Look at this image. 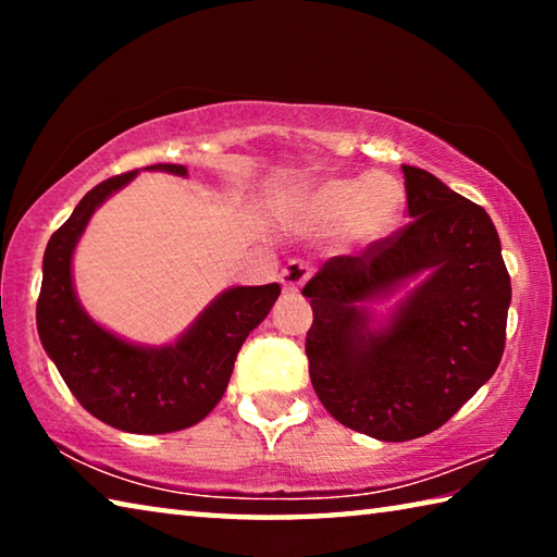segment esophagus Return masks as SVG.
<instances>
[{
  "mask_svg": "<svg viewBox=\"0 0 557 557\" xmlns=\"http://www.w3.org/2000/svg\"><path fill=\"white\" fill-rule=\"evenodd\" d=\"M312 272H314V268L309 265L307 260H289L280 272V282L287 292H297L309 277H312Z\"/></svg>",
  "mask_w": 557,
  "mask_h": 557,
  "instance_id": "1",
  "label": "esophagus"
}]
</instances>
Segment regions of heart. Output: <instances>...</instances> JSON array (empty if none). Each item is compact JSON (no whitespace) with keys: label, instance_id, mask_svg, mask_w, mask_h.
Segmentation results:
<instances>
[{"label":"heart","instance_id":"b5f03b06","mask_svg":"<svg viewBox=\"0 0 557 557\" xmlns=\"http://www.w3.org/2000/svg\"><path fill=\"white\" fill-rule=\"evenodd\" d=\"M405 191L388 174L329 178L299 196L295 211L319 228H346L356 243H375L398 225Z\"/></svg>","mask_w":557,"mask_h":557}]
</instances>
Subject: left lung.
Wrapping results in <instances>:
<instances>
[{"mask_svg":"<svg viewBox=\"0 0 557 557\" xmlns=\"http://www.w3.org/2000/svg\"><path fill=\"white\" fill-rule=\"evenodd\" d=\"M403 174L412 221L358 256L329 258L301 289L312 297L305 351L319 400L383 442L430 435L492 379L511 301L488 213L425 169L403 164ZM422 269L431 277L394 324L369 330L357 305Z\"/></svg>","mask_w":557,"mask_h":557,"instance_id":"left-lung-1","label":"left lung"}]
</instances>
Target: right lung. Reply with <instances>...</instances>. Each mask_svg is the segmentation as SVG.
I'll return each mask as SVG.
<instances>
[{"instance_id": "add662e5", "label": "right lung", "mask_w": 557, "mask_h": 557, "mask_svg": "<svg viewBox=\"0 0 557 557\" xmlns=\"http://www.w3.org/2000/svg\"><path fill=\"white\" fill-rule=\"evenodd\" d=\"M147 169L186 176L182 164ZM135 174L137 169L90 188L51 235L44 252L36 326L46 354L83 408L117 430L162 435L196 425L215 408L228 388L243 342L268 317L280 285L223 292L174 346L139 348L100 329L73 295L71 256L92 211Z\"/></svg>"}]
</instances>
